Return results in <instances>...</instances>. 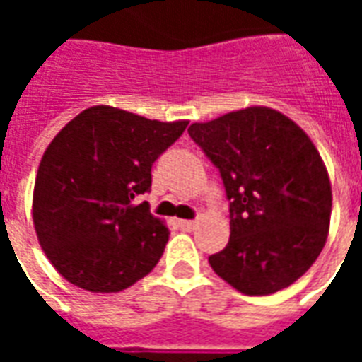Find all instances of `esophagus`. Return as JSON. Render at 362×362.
Returning a JSON list of instances; mask_svg holds the SVG:
<instances>
[{"label": "esophagus", "instance_id": "obj_1", "mask_svg": "<svg viewBox=\"0 0 362 362\" xmlns=\"http://www.w3.org/2000/svg\"><path fill=\"white\" fill-rule=\"evenodd\" d=\"M178 225H180L182 230H192V228H196V221L182 219V221H178Z\"/></svg>", "mask_w": 362, "mask_h": 362}]
</instances>
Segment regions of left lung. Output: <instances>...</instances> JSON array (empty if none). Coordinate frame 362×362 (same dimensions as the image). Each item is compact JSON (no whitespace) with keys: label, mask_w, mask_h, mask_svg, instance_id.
Returning <instances> with one entry per match:
<instances>
[{"label":"left lung","mask_w":362,"mask_h":362,"mask_svg":"<svg viewBox=\"0 0 362 362\" xmlns=\"http://www.w3.org/2000/svg\"><path fill=\"white\" fill-rule=\"evenodd\" d=\"M189 137L217 166L228 199L230 238L209 256L213 272L244 295L295 283L326 244L332 186L314 143L272 108H244Z\"/></svg>","instance_id":"obj_1"}]
</instances>
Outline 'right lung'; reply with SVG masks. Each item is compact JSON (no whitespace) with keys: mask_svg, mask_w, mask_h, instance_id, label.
<instances>
[{"mask_svg":"<svg viewBox=\"0 0 362 362\" xmlns=\"http://www.w3.org/2000/svg\"><path fill=\"white\" fill-rule=\"evenodd\" d=\"M188 122H158L93 106L75 116L44 153L35 182L38 243L69 283L118 293L157 266L168 228L149 204L153 163Z\"/></svg>","mask_w":362,"mask_h":362,"instance_id":"1","label":"right lung"}]
</instances>
